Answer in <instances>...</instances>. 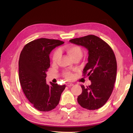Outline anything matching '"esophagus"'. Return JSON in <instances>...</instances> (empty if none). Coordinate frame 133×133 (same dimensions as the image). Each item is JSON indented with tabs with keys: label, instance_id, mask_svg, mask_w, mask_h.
Masks as SVG:
<instances>
[{
	"label": "esophagus",
	"instance_id": "obj_1",
	"mask_svg": "<svg viewBox=\"0 0 133 133\" xmlns=\"http://www.w3.org/2000/svg\"><path fill=\"white\" fill-rule=\"evenodd\" d=\"M66 85H67V86H68V87H71V86H73V83H67V84H66Z\"/></svg>",
	"mask_w": 133,
	"mask_h": 133
}]
</instances>
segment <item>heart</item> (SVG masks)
<instances>
[{
	"label": "heart",
	"instance_id": "b5f03b06",
	"mask_svg": "<svg viewBox=\"0 0 133 133\" xmlns=\"http://www.w3.org/2000/svg\"><path fill=\"white\" fill-rule=\"evenodd\" d=\"M64 50L72 60H79L82 57L83 51L79 46L75 44H69L64 48ZM60 51L56 50L53 54L52 62L55 63L57 62L60 57ZM63 75L66 80H71L73 77V75L71 71H65L63 73Z\"/></svg>",
	"mask_w": 133,
	"mask_h": 133
}]
</instances>
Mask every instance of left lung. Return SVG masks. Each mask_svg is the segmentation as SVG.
I'll list each match as a JSON object with an SVG mask.
<instances>
[{"label": "left lung", "instance_id": "8db88e82", "mask_svg": "<svg viewBox=\"0 0 133 133\" xmlns=\"http://www.w3.org/2000/svg\"><path fill=\"white\" fill-rule=\"evenodd\" d=\"M72 43L80 45L89 51L88 63L83 69V76H88L91 84L85 87L77 102L84 109L94 110L103 106L112 93L116 82L117 62L109 44L94 35L71 39Z\"/></svg>", "mask_w": 133, "mask_h": 133}]
</instances>
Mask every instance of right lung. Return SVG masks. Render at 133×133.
<instances>
[{"label": "right lung", "mask_w": 133, "mask_h": 133, "mask_svg": "<svg viewBox=\"0 0 133 133\" xmlns=\"http://www.w3.org/2000/svg\"><path fill=\"white\" fill-rule=\"evenodd\" d=\"M59 40L40 38L24 46L19 60V77L26 98L36 109L49 111L56 108L66 87L46 83V71L50 67L49 55L56 47L63 44Z\"/></svg>", "instance_id": "add662e5"}]
</instances>
